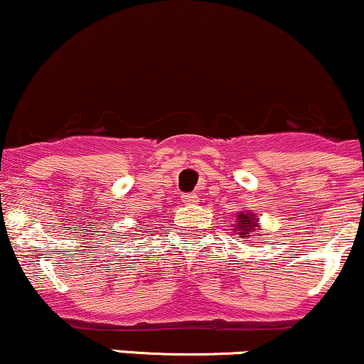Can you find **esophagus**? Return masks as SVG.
I'll list each match as a JSON object with an SVG mask.
<instances>
[{
  "label": "esophagus",
  "mask_w": 364,
  "mask_h": 364,
  "mask_svg": "<svg viewBox=\"0 0 364 364\" xmlns=\"http://www.w3.org/2000/svg\"><path fill=\"white\" fill-rule=\"evenodd\" d=\"M181 200L185 203H197L198 197L195 193H183L181 195Z\"/></svg>",
  "instance_id": "obj_1"
}]
</instances>
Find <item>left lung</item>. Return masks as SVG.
I'll use <instances>...</instances> for the list:
<instances>
[{"label": "left lung", "instance_id": "1", "mask_svg": "<svg viewBox=\"0 0 364 364\" xmlns=\"http://www.w3.org/2000/svg\"><path fill=\"white\" fill-rule=\"evenodd\" d=\"M237 226L235 228V231H238V235H242V237H255L259 240L261 238V235L257 233L259 231V218L255 215L254 213H249V210H242V213H238L237 215Z\"/></svg>", "mask_w": 364, "mask_h": 364}]
</instances>
